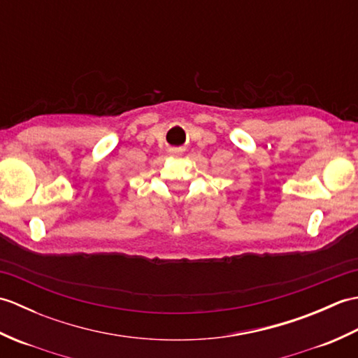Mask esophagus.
<instances>
[{"label": "esophagus", "mask_w": 358, "mask_h": 358, "mask_svg": "<svg viewBox=\"0 0 358 358\" xmlns=\"http://www.w3.org/2000/svg\"><path fill=\"white\" fill-rule=\"evenodd\" d=\"M180 150H177V149H172V154H178Z\"/></svg>", "instance_id": "34e87169"}]
</instances>
